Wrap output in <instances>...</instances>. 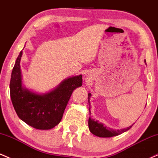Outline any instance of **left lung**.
<instances>
[{"instance_id":"8db88e82","label":"left lung","mask_w":158,"mask_h":158,"mask_svg":"<svg viewBox=\"0 0 158 158\" xmlns=\"http://www.w3.org/2000/svg\"><path fill=\"white\" fill-rule=\"evenodd\" d=\"M146 62V60L144 61ZM91 97V94L88 93V103H89V112L90 114V98ZM133 125L128 128H123V129L114 130L112 128H108V127L103 125L102 123H99L97 120L93 119L91 116H90L88 119V127H89L90 131L94 135L99 137H111L114 136H117L123 134V132H126L131 128Z\"/></svg>"}]
</instances>
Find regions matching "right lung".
Returning <instances> with one entry per match:
<instances>
[{
    "label": "right lung",
    "mask_w": 158,
    "mask_h": 158,
    "mask_svg": "<svg viewBox=\"0 0 158 158\" xmlns=\"http://www.w3.org/2000/svg\"><path fill=\"white\" fill-rule=\"evenodd\" d=\"M22 54L21 50L11 75L12 105L19 118L27 125L36 129H51L60 123L73 90L82 85V75L67 78L48 93H35L23 85L20 65Z\"/></svg>",
    "instance_id": "right-lung-1"
}]
</instances>
